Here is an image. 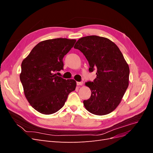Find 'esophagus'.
I'll list each match as a JSON object with an SVG mask.
<instances>
[{
  "instance_id": "obj_1",
  "label": "esophagus",
  "mask_w": 153,
  "mask_h": 153,
  "mask_svg": "<svg viewBox=\"0 0 153 153\" xmlns=\"http://www.w3.org/2000/svg\"><path fill=\"white\" fill-rule=\"evenodd\" d=\"M77 85H83V82H76Z\"/></svg>"
}]
</instances>
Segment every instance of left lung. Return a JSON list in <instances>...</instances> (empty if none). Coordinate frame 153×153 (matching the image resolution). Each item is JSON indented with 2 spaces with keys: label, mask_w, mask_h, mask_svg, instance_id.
Returning a JSON list of instances; mask_svg holds the SVG:
<instances>
[{
  "label": "left lung",
  "mask_w": 153,
  "mask_h": 153,
  "mask_svg": "<svg viewBox=\"0 0 153 153\" xmlns=\"http://www.w3.org/2000/svg\"><path fill=\"white\" fill-rule=\"evenodd\" d=\"M74 48L85 55L90 72L97 70L94 81L85 83L91 96L84 101L85 108L97 115L110 114L121 103L129 85V68L123 53L112 41L98 36L83 37Z\"/></svg>",
  "instance_id": "1"
}]
</instances>
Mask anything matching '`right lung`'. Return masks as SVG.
I'll list each match as a JSON object with an SVG mask.
<instances>
[{
    "label": "right lung",
    "instance_id": "1",
    "mask_svg": "<svg viewBox=\"0 0 153 153\" xmlns=\"http://www.w3.org/2000/svg\"><path fill=\"white\" fill-rule=\"evenodd\" d=\"M75 42L76 39L66 38L43 41L22 61L20 78L25 98L41 114L57 112L75 90V80L64 79L55 73L63 69L62 59Z\"/></svg>",
    "mask_w": 153,
    "mask_h": 153
}]
</instances>
